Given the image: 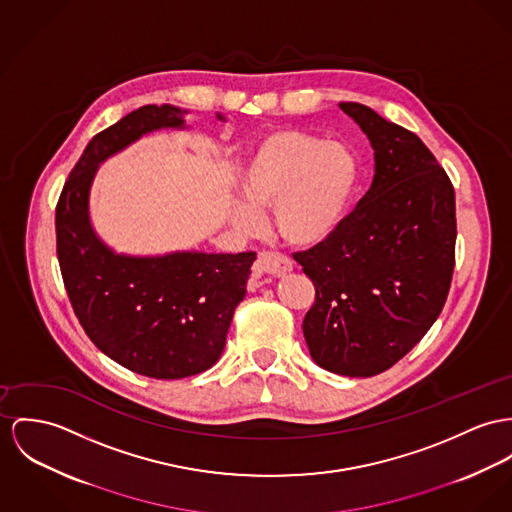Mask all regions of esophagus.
<instances>
[{"label":"esophagus","mask_w":512,"mask_h":512,"mask_svg":"<svg viewBox=\"0 0 512 512\" xmlns=\"http://www.w3.org/2000/svg\"><path fill=\"white\" fill-rule=\"evenodd\" d=\"M292 271V261L280 253H261L255 263V273L267 278H278Z\"/></svg>","instance_id":"obj_1"}]
</instances>
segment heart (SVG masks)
I'll return each mask as SVG.
<instances>
[{
	"mask_svg": "<svg viewBox=\"0 0 512 512\" xmlns=\"http://www.w3.org/2000/svg\"><path fill=\"white\" fill-rule=\"evenodd\" d=\"M358 183V161L339 144L298 130H273L243 167V195L230 202L241 234L263 228L275 210L278 234L294 247H314L343 224Z\"/></svg>",
	"mask_w": 512,
	"mask_h": 512,
	"instance_id": "1",
	"label": "heart"
}]
</instances>
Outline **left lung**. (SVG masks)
Instances as JSON below:
<instances>
[{
	"label": "left lung",
	"instance_id": "left-lung-1",
	"mask_svg": "<svg viewBox=\"0 0 512 512\" xmlns=\"http://www.w3.org/2000/svg\"><path fill=\"white\" fill-rule=\"evenodd\" d=\"M370 140L374 181L339 230L294 259L315 302L302 329L321 368L376 376L442 312L456 245L454 187L413 132L360 103H339Z\"/></svg>",
	"mask_w": 512,
	"mask_h": 512
}]
</instances>
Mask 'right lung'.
Wrapping results in <instances>:
<instances>
[{
  "instance_id": "right-lung-1",
  "label": "right lung",
  "mask_w": 512,
  "mask_h": 512,
  "mask_svg": "<svg viewBox=\"0 0 512 512\" xmlns=\"http://www.w3.org/2000/svg\"><path fill=\"white\" fill-rule=\"evenodd\" d=\"M187 115L146 105L93 136L56 206L58 263L81 327L101 353L158 380L195 376L220 358L255 253H117L91 224L89 195L103 161L146 134L189 128Z\"/></svg>"
}]
</instances>
